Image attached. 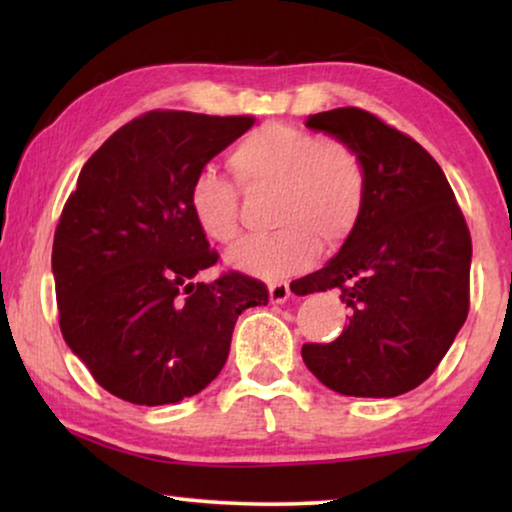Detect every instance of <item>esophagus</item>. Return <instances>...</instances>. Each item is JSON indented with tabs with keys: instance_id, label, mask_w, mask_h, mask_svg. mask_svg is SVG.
Segmentation results:
<instances>
[{
	"instance_id": "obj_1",
	"label": "esophagus",
	"mask_w": 512,
	"mask_h": 512,
	"mask_svg": "<svg viewBox=\"0 0 512 512\" xmlns=\"http://www.w3.org/2000/svg\"><path fill=\"white\" fill-rule=\"evenodd\" d=\"M268 291H270L272 303H284V300H289V296H291L289 282H272L268 286Z\"/></svg>"
}]
</instances>
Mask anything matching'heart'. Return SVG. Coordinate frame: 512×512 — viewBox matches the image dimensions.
I'll return each mask as SVG.
<instances>
[{"instance_id":"b5f03b06","label":"heart","mask_w":512,"mask_h":512,"mask_svg":"<svg viewBox=\"0 0 512 512\" xmlns=\"http://www.w3.org/2000/svg\"><path fill=\"white\" fill-rule=\"evenodd\" d=\"M244 193L270 191L275 230L244 240L228 254L230 265L263 279L307 268L324 247H335L359 223L368 195L361 153L335 137L289 123L249 132L228 156ZM188 207L202 235L216 244L240 237V198L226 177L202 170L188 191Z\"/></svg>"}]
</instances>
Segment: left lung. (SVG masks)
<instances>
[{
	"instance_id": "left-lung-1",
	"label": "left lung",
	"mask_w": 512,
	"mask_h": 512,
	"mask_svg": "<svg viewBox=\"0 0 512 512\" xmlns=\"http://www.w3.org/2000/svg\"><path fill=\"white\" fill-rule=\"evenodd\" d=\"M305 125L361 153L368 195L338 256L298 279V296L338 289L352 310L340 338L303 345V361L338 394L401 396L438 368L468 317L471 233L440 165L405 132L356 107Z\"/></svg>"
}]
</instances>
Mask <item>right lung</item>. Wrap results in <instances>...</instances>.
<instances>
[{
  "instance_id": "1",
  "label": "right lung",
  "mask_w": 512,
  "mask_h": 512,
  "mask_svg": "<svg viewBox=\"0 0 512 512\" xmlns=\"http://www.w3.org/2000/svg\"><path fill=\"white\" fill-rule=\"evenodd\" d=\"M251 125V116L149 111L88 158L65 202L53 240L62 338L123 401L195 396L221 373L237 317L268 305L265 284L242 272L193 282L219 254L188 191Z\"/></svg>"
}]
</instances>
